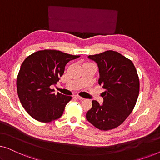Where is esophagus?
Listing matches in <instances>:
<instances>
[{
  "label": "esophagus",
  "instance_id": "34e87169",
  "mask_svg": "<svg viewBox=\"0 0 160 160\" xmlns=\"http://www.w3.org/2000/svg\"><path fill=\"white\" fill-rule=\"evenodd\" d=\"M74 97H75L76 98H77V99H78V100H82L84 99V98L80 97V96H78V95H75V96H74Z\"/></svg>",
  "mask_w": 160,
  "mask_h": 160
}]
</instances>
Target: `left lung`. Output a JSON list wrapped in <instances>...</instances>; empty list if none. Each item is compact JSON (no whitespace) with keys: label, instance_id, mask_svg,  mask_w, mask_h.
<instances>
[{"label":"left lung","instance_id":"8db88e82","mask_svg":"<svg viewBox=\"0 0 160 160\" xmlns=\"http://www.w3.org/2000/svg\"><path fill=\"white\" fill-rule=\"evenodd\" d=\"M99 69L98 84L106 89L102 93L103 103L92 100L87 111L89 122L101 130L117 128L132 112L138 98L140 83L132 61L119 52L109 50L89 55Z\"/></svg>","mask_w":160,"mask_h":160}]
</instances>
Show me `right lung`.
<instances>
[{
    "instance_id": "right-lung-1",
    "label": "right lung",
    "mask_w": 160,
    "mask_h": 160,
    "mask_svg": "<svg viewBox=\"0 0 160 160\" xmlns=\"http://www.w3.org/2000/svg\"><path fill=\"white\" fill-rule=\"evenodd\" d=\"M79 58L58 50L45 49L30 54L21 65L17 78V94L23 108L37 121L50 122L61 117L71 96L53 93L69 61Z\"/></svg>"
}]
</instances>
